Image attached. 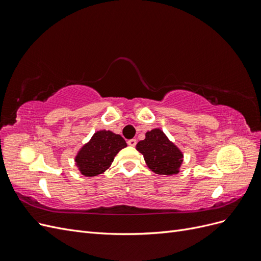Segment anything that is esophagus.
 Returning a JSON list of instances; mask_svg holds the SVG:
<instances>
[{
    "label": "esophagus",
    "mask_w": 261,
    "mask_h": 261,
    "mask_svg": "<svg viewBox=\"0 0 261 261\" xmlns=\"http://www.w3.org/2000/svg\"><path fill=\"white\" fill-rule=\"evenodd\" d=\"M127 144H128V146H132V147H135L136 146V144H137V141H136V139H128L127 140Z\"/></svg>",
    "instance_id": "1"
}]
</instances>
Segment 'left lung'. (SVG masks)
Listing matches in <instances>:
<instances>
[{
  "label": "left lung",
  "mask_w": 261,
  "mask_h": 261,
  "mask_svg": "<svg viewBox=\"0 0 261 261\" xmlns=\"http://www.w3.org/2000/svg\"><path fill=\"white\" fill-rule=\"evenodd\" d=\"M136 149L144 155L149 169L155 174H176L183 162V153L159 128L147 132L146 138L139 141Z\"/></svg>",
  "instance_id": "left-lung-1"
}]
</instances>
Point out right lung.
I'll list each match as a JSON object with an SVG mask.
<instances>
[{"label":"right lung","mask_w":261,"mask_h":261,"mask_svg":"<svg viewBox=\"0 0 261 261\" xmlns=\"http://www.w3.org/2000/svg\"><path fill=\"white\" fill-rule=\"evenodd\" d=\"M126 141L122 136L110 130L97 132L76 156V165L85 176H96L103 173Z\"/></svg>","instance_id":"add662e5"}]
</instances>
